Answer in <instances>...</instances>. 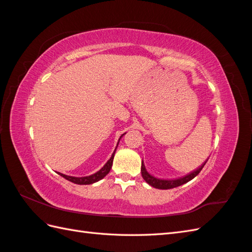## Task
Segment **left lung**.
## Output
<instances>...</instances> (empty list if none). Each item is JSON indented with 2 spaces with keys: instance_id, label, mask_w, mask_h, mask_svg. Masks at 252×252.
<instances>
[{
  "instance_id": "1",
  "label": "left lung",
  "mask_w": 252,
  "mask_h": 252,
  "mask_svg": "<svg viewBox=\"0 0 252 252\" xmlns=\"http://www.w3.org/2000/svg\"><path fill=\"white\" fill-rule=\"evenodd\" d=\"M206 162H207V161H206ZM206 162L200 167L199 169H196L195 171L185 175L184 178H181V179H178V180H159V179H157L155 177H152V175H150L147 172L146 168H145V165H144L143 161H142L141 172H142L143 179L146 181L150 186L155 187V188H158V189H171V188H174V187H178V186H181L183 184H185V183H187L190 180H192L193 178H195L196 175L199 174L201 172V170L203 169V167L205 166Z\"/></svg>"
}]
</instances>
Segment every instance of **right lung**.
Instances as JSON below:
<instances>
[{
  "instance_id": "right-lung-1",
  "label": "right lung",
  "mask_w": 252,
  "mask_h": 252,
  "mask_svg": "<svg viewBox=\"0 0 252 252\" xmlns=\"http://www.w3.org/2000/svg\"><path fill=\"white\" fill-rule=\"evenodd\" d=\"M123 136V135H122ZM119 144V143H118ZM118 147V146H117ZM117 149V148H116ZM114 154H116V150L112 154L111 158H109V161L104 165L103 168L101 170H98L97 172H95L94 174H91L89 177H83V178H75V177H70V175H66L63 173H60L58 172L60 175H62V177L68 181H70L74 184H78V185H89V184H94V183L97 182L102 180L105 175H107L111 169V166H112V162H113V158H114Z\"/></svg>"
}]
</instances>
